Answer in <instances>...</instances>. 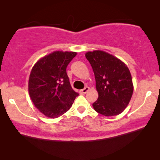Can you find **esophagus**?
I'll list each match as a JSON object with an SVG mask.
<instances>
[{
    "label": "esophagus",
    "mask_w": 160,
    "mask_h": 160,
    "mask_svg": "<svg viewBox=\"0 0 160 160\" xmlns=\"http://www.w3.org/2000/svg\"><path fill=\"white\" fill-rule=\"evenodd\" d=\"M89 87H84V88L83 89H81L80 92L82 93V94H86L87 92L89 91Z\"/></svg>",
    "instance_id": "obj_1"
}]
</instances>
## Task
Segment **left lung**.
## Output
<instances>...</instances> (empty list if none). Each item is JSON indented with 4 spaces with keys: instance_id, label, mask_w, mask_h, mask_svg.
<instances>
[{
    "instance_id": "left-lung-1",
    "label": "left lung",
    "mask_w": 160,
    "mask_h": 160,
    "mask_svg": "<svg viewBox=\"0 0 160 160\" xmlns=\"http://www.w3.org/2000/svg\"><path fill=\"white\" fill-rule=\"evenodd\" d=\"M95 74L98 98L92 106L106 117L121 113L128 106L133 92L132 80L123 62L106 52H89L85 54Z\"/></svg>"
}]
</instances>
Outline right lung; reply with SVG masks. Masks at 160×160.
<instances>
[{
	"label": "right lung",
	"mask_w": 160,
	"mask_h": 160,
	"mask_svg": "<svg viewBox=\"0 0 160 160\" xmlns=\"http://www.w3.org/2000/svg\"><path fill=\"white\" fill-rule=\"evenodd\" d=\"M76 55L57 51L41 58L32 68L28 91L35 106L46 117L55 119L71 108L78 95L72 89L66 68Z\"/></svg>",
	"instance_id": "1"
}]
</instances>
